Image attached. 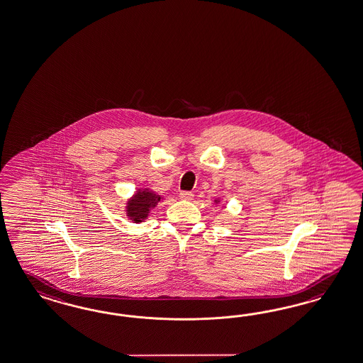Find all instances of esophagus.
<instances>
[{"label":"esophagus","instance_id":"1","mask_svg":"<svg viewBox=\"0 0 363 363\" xmlns=\"http://www.w3.org/2000/svg\"><path fill=\"white\" fill-rule=\"evenodd\" d=\"M180 199L184 201H192L194 200V195L191 192H180Z\"/></svg>","mask_w":363,"mask_h":363}]
</instances>
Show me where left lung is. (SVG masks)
Returning a JSON list of instances; mask_svg holds the SVG:
<instances>
[{
  "instance_id": "8db88e82",
  "label": "left lung",
  "mask_w": 363,
  "mask_h": 363,
  "mask_svg": "<svg viewBox=\"0 0 363 363\" xmlns=\"http://www.w3.org/2000/svg\"><path fill=\"white\" fill-rule=\"evenodd\" d=\"M220 203H221V199H220V197H216V199H214V204L217 205L220 204Z\"/></svg>"
}]
</instances>
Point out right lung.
Instances as JSON below:
<instances>
[{"instance_id": "right-lung-1", "label": "right lung", "mask_w": 363, "mask_h": 363, "mask_svg": "<svg viewBox=\"0 0 363 363\" xmlns=\"http://www.w3.org/2000/svg\"><path fill=\"white\" fill-rule=\"evenodd\" d=\"M163 200V196L159 195L150 188H138L135 194L128 199L125 205L126 217L131 223H140L149 218L151 211Z\"/></svg>"}]
</instances>
